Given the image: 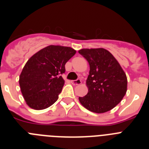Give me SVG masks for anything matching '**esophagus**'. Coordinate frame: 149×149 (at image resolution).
Here are the masks:
<instances>
[{
	"label": "esophagus",
	"mask_w": 149,
	"mask_h": 149,
	"mask_svg": "<svg viewBox=\"0 0 149 149\" xmlns=\"http://www.w3.org/2000/svg\"><path fill=\"white\" fill-rule=\"evenodd\" d=\"M73 85H79V84H81V79H77V80H74V81H71Z\"/></svg>",
	"instance_id": "1"
}]
</instances>
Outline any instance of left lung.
I'll return each instance as SVG.
<instances>
[{
  "label": "left lung",
  "mask_w": 149,
  "mask_h": 149,
  "mask_svg": "<svg viewBox=\"0 0 149 149\" xmlns=\"http://www.w3.org/2000/svg\"><path fill=\"white\" fill-rule=\"evenodd\" d=\"M87 60L90 70L86 80L89 88L81 104L89 111L102 113L115 107L127 92V77L111 53L104 48L78 51Z\"/></svg>",
  "instance_id": "left-lung-1"
}]
</instances>
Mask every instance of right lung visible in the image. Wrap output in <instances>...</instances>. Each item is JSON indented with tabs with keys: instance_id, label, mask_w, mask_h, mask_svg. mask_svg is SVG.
I'll use <instances>...</instances> for the list:
<instances>
[{
	"instance_id": "1",
	"label": "right lung",
	"mask_w": 149,
	"mask_h": 149,
	"mask_svg": "<svg viewBox=\"0 0 149 149\" xmlns=\"http://www.w3.org/2000/svg\"><path fill=\"white\" fill-rule=\"evenodd\" d=\"M75 53L69 47L49 45L29 59L19 77V85L30 107L43 110L57 101L65 83L62 74L65 63Z\"/></svg>"
}]
</instances>
